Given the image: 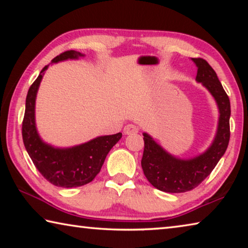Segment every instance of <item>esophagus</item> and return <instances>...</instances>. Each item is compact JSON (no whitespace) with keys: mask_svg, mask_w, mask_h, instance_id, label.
Instances as JSON below:
<instances>
[{"mask_svg":"<svg viewBox=\"0 0 248 248\" xmlns=\"http://www.w3.org/2000/svg\"><path fill=\"white\" fill-rule=\"evenodd\" d=\"M138 131H139V129H138L137 125H134L132 124H129L124 128V134H134V133H138Z\"/></svg>","mask_w":248,"mask_h":248,"instance_id":"1","label":"esophagus"}]
</instances>
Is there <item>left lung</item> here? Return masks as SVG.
Returning a JSON list of instances; mask_svg holds the SVG:
<instances>
[{"instance_id": "8db88e82", "label": "left lung", "mask_w": 248, "mask_h": 248, "mask_svg": "<svg viewBox=\"0 0 248 248\" xmlns=\"http://www.w3.org/2000/svg\"><path fill=\"white\" fill-rule=\"evenodd\" d=\"M198 66L196 79L207 87L216 98L220 110L219 127L216 139L207 152L195 158L183 161L155 143L149 134L143 133L144 151L141 166L145 177L158 190L177 194L190 191L198 187L211 174L220 158L228 149L230 141L231 105L228 94L207 61L202 58H192Z\"/></svg>"}]
</instances>
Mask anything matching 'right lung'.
Returning a JSON list of instances; mask_svg holds the SVG:
<instances>
[{"mask_svg": "<svg viewBox=\"0 0 248 248\" xmlns=\"http://www.w3.org/2000/svg\"><path fill=\"white\" fill-rule=\"evenodd\" d=\"M83 56L75 50H68L52 59L51 62ZM47 68L48 65H46L41 70L38 78L28 90L22 124L24 145L33 165L49 183L62 188L83 186L91 183L99 173L108 152L121 139L123 133L96 138L71 149H54L45 144L40 140L35 125V99L43 73Z\"/></svg>", "mask_w": 248, "mask_h": 248, "instance_id": "right-lung-1", "label": "right lung"}]
</instances>
